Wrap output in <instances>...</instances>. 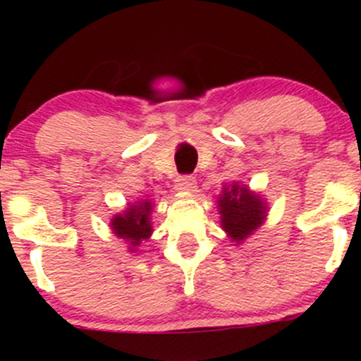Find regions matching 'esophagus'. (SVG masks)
Here are the masks:
<instances>
[{
  "label": "esophagus",
  "instance_id": "obj_1",
  "mask_svg": "<svg viewBox=\"0 0 361 361\" xmlns=\"http://www.w3.org/2000/svg\"><path fill=\"white\" fill-rule=\"evenodd\" d=\"M195 185H197V180H195V176L192 175H183L180 176L176 180V190H180V192H190V190L195 188Z\"/></svg>",
  "mask_w": 361,
  "mask_h": 361
}]
</instances>
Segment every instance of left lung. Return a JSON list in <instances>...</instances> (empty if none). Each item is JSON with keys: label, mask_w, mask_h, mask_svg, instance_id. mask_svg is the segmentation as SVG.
<instances>
[{"label": "left lung", "mask_w": 361, "mask_h": 361, "mask_svg": "<svg viewBox=\"0 0 361 361\" xmlns=\"http://www.w3.org/2000/svg\"><path fill=\"white\" fill-rule=\"evenodd\" d=\"M219 205L222 229L235 243H241L263 222L267 210L258 195H252L247 188H239L238 185L224 188Z\"/></svg>", "instance_id": "8db88e82"}]
</instances>
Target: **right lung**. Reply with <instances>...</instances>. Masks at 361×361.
Here are the masks:
<instances>
[{
  "label": "right lung",
  "mask_w": 361,
  "mask_h": 361,
  "mask_svg": "<svg viewBox=\"0 0 361 361\" xmlns=\"http://www.w3.org/2000/svg\"><path fill=\"white\" fill-rule=\"evenodd\" d=\"M149 215H151V202L144 200L139 205H130L126 214L115 215L111 219V229L118 238L130 241L132 246H137L152 233Z\"/></svg>",
  "instance_id": "obj_1"
}]
</instances>
